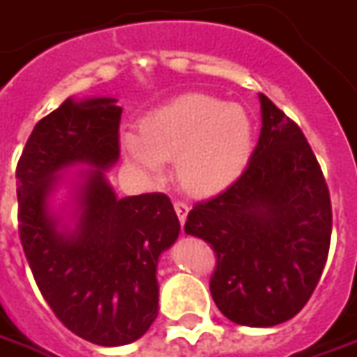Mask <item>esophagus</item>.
Returning a JSON list of instances; mask_svg holds the SVG:
<instances>
[{
    "label": "esophagus",
    "instance_id": "1",
    "mask_svg": "<svg viewBox=\"0 0 357 357\" xmlns=\"http://www.w3.org/2000/svg\"><path fill=\"white\" fill-rule=\"evenodd\" d=\"M174 209H176V213H178L179 222L183 225L185 219H188V213H189L188 203H183V201H176V203H174Z\"/></svg>",
    "mask_w": 357,
    "mask_h": 357
}]
</instances>
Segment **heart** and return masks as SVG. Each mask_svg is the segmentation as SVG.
<instances>
[{"label":"heart","instance_id":"heart-1","mask_svg":"<svg viewBox=\"0 0 357 357\" xmlns=\"http://www.w3.org/2000/svg\"><path fill=\"white\" fill-rule=\"evenodd\" d=\"M121 150L146 178H158L164 160L176 156L181 188L211 195L229 188L246 168L252 123L240 105L185 93L140 119L138 137L121 138Z\"/></svg>","mask_w":357,"mask_h":357}]
</instances>
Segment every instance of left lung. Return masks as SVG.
Segmentation results:
<instances>
[{"instance_id": "1", "label": "left lung", "mask_w": 357, "mask_h": 357, "mask_svg": "<svg viewBox=\"0 0 357 357\" xmlns=\"http://www.w3.org/2000/svg\"><path fill=\"white\" fill-rule=\"evenodd\" d=\"M261 130L232 185L189 211L185 234L217 254L211 295L229 321L275 326L311 299L328 258V185L307 138L260 93Z\"/></svg>"}]
</instances>
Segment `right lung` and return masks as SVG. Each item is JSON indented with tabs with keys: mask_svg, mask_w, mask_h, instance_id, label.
<instances>
[{
	"mask_svg": "<svg viewBox=\"0 0 357 357\" xmlns=\"http://www.w3.org/2000/svg\"><path fill=\"white\" fill-rule=\"evenodd\" d=\"M113 97L66 101L40 119L17 164L19 236L36 285L68 331L97 346L138 340L158 317L160 254L179 234L164 193L119 199L105 179L119 160L123 109ZM73 182L77 227L50 211L60 169Z\"/></svg>",
	"mask_w": 357,
	"mask_h": 357,
	"instance_id": "obj_1",
	"label": "right lung"
}]
</instances>
